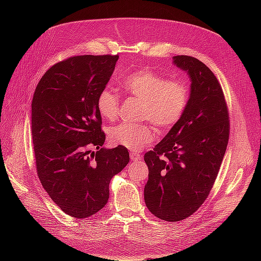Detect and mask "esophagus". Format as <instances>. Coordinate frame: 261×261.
Masks as SVG:
<instances>
[{"instance_id":"34e87169","label":"esophagus","mask_w":261,"mask_h":261,"mask_svg":"<svg viewBox=\"0 0 261 261\" xmlns=\"http://www.w3.org/2000/svg\"><path fill=\"white\" fill-rule=\"evenodd\" d=\"M129 155H130V159L133 161H140L141 160V155L137 152H130Z\"/></svg>"}]
</instances>
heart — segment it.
Masks as SVG:
<instances>
[{"instance_id":"heart-1","label":"heart","mask_w":261,"mask_h":261,"mask_svg":"<svg viewBox=\"0 0 261 261\" xmlns=\"http://www.w3.org/2000/svg\"><path fill=\"white\" fill-rule=\"evenodd\" d=\"M123 89L143 102L141 117L151 121L160 130L173 127L183 115L189 99V86L184 80H168L151 70H139L125 77ZM99 114L109 121L118 115L120 98L110 87L102 89L97 98ZM109 138L115 146L138 151L154 139L153 128L149 124L121 123L109 132Z\"/></svg>"}]
</instances>
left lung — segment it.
<instances>
[{
  "label": "left lung",
  "instance_id": "8db88e82",
  "mask_svg": "<svg viewBox=\"0 0 261 261\" xmlns=\"http://www.w3.org/2000/svg\"><path fill=\"white\" fill-rule=\"evenodd\" d=\"M173 64L191 81L180 120L145 154L149 174L144 197L156 218L176 222L192 216L209 195L228 141V113L222 88L202 62L187 55Z\"/></svg>",
  "mask_w": 261,
  "mask_h": 261
}]
</instances>
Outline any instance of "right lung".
I'll return each instance as SVG.
<instances>
[{
	"label": "right lung",
	"mask_w": 261,
	"mask_h": 261,
	"mask_svg": "<svg viewBox=\"0 0 261 261\" xmlns=\"http://www.w3.org/2000/svg\"><path fill=\"white\" fill-rule=\"evenodd\" d=\"M117 60L80 55L58 63L42 76L31 103L38 176L62 211L77 219L106 206L110 180L129 162L126 148L102 147L106 135L97 109Z\"/></svg>",
	"instance_id": "1"
}]
</instances>
